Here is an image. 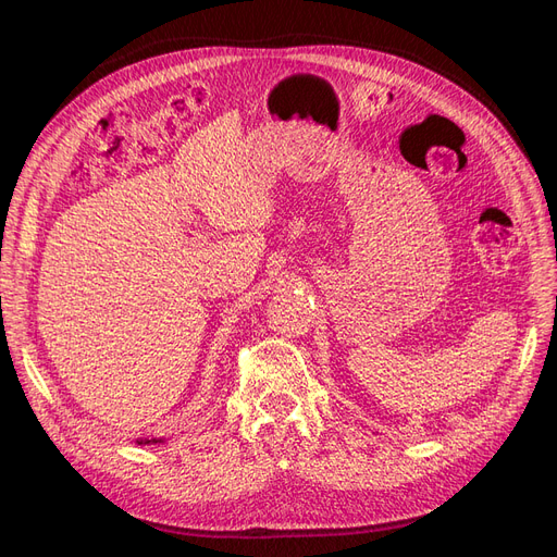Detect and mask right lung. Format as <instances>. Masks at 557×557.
<instances>
[{
    "instance_id": "right-lung-1",
    "label": "right lung",
    "mask_w": 557,
    "mask_h": 557,
    "mask_svg": "<svg viewBox=\"0 0 557 557\" xmlns=\"http://www.w3.org/2000/svg\"><path fill=\"white\" fill-rule=\"evenodd\" d=\"M162 440H144V436H141V440H137V444L139 446H146V444H160Z\"/></svg>"
}]
</instances>
